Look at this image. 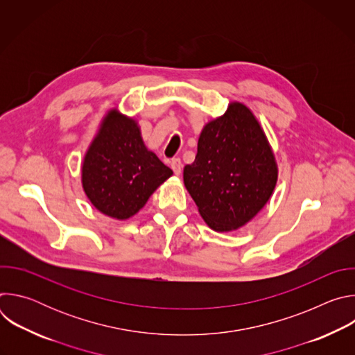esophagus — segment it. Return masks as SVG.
I'll return each instance as SVG.
<instances>
[{"label":"esophagus","mask_w":355,"mask_h":355,"mask_svg":"<svg viewBox=\"0 0 355 355\" xmlns=\"http://www.w3.org/2000/svg\"><path fill=\"white\" fill-rule=\"evenodd\" d=\"M171 168H173L174 174L180 175V174H181V170H182V163H181V160H180V159H173V160H171Z\"/></svg>","instance_id":"34e87169"}]
</instances>
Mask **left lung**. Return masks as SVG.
<instances>
[{
  "instance_id": "1",
  "label": "left lung",
  "mask_w": 355,
  "mask_h": 355,
  "mask_svg": "<svg viewBox=\"0 0 355 355\" xmlns=\"http://www.w3.org/2000/svg\"><path fill=\"white\" fill-rule=\"evenodd\" d=\"M278 168L268 140L251 111L232 103L200 132L184 184L200 216L216 232L241 227L268 202Z\"/></svg>"
}]
</instances>
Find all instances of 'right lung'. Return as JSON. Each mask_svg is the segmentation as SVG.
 I'll use <instances>...</instances> for the list:
<instances>
[{"instance_id": "1", "label": "right lung", "mask_w": 355, "mask_h": 355, "mask_svg": "<svg viewBox=\"0 0 355 355\" xmlns=\"http://www.w3.org/2000/svg\"><path fill=\"white\" fill-rule=\"evenodd\" d=\"M171 174L146 148L137 123L112 110L84 157L83 188L99 212L123 220L137 214Z\"/></svg>"}]
</instances>
